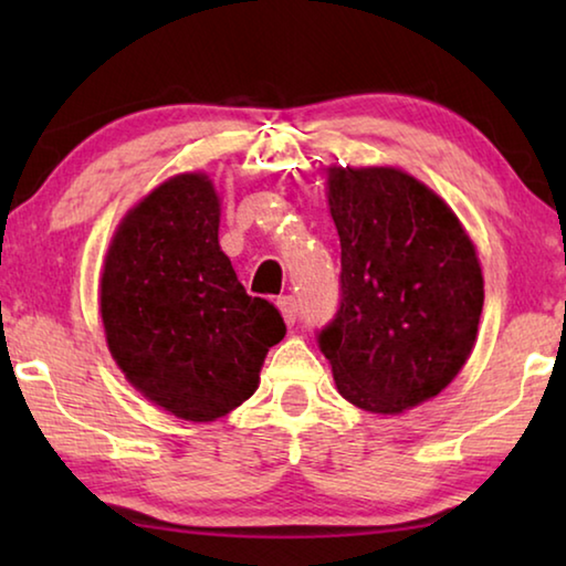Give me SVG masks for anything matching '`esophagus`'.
<instances>
[{
	"instance_id": "1",
	"label": "esophagus",
	"mask_w": 566,
	"mask_h": 566,
	"mask_svg": "<svg viewBox=\"0 0 566 566\" xmlns=\"http://www.w3.org/2000/svg\"><path fill=\"white\" fill-rule=\"evenodd\" d=\"M274 304H276V310L282 312L284 322L292 327V324L296 322V300H294V296H276Z\"/></svg>"
}]
</instances>
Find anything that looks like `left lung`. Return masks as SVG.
Instances as JSON below:
<instances>
[{
  "label": "left lung",
  "mask_w": 566,
  "mask_h": 566,
  "mask_svg": "<svg viewBox=\"0 0 566 566\" xmlns=\"http://www.w3.org/2000/svg\"><path fill=\"white\" fill-rule=\"evenodd\" d=\"M342 304L319 347L334 385L371 415H401L452 385L484 304L476 247L434 189L397 167L327 169Z\"/></svg>",
  "instance_id": "8db88e82"
}]
</instances>
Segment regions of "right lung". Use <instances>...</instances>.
<instances>
[{
  "label": "right lung",
  "mask_w": 566,
  "mask_h": 566,
  "mask_svg": "<svg viewBox=\"0 0 566 566\" xmlns=\"http://www.w3.org/2000/svg\"><path fill=\"white\" fill-rule=\"evenodd\" d=\"M222 197L207 171L147 191L114 229L99 280L104 337L129 385L185 421H214L260 387L284 337L219 247Z\"/></svg>",
  "instance_id": "add662e5"
}]
</instances>
